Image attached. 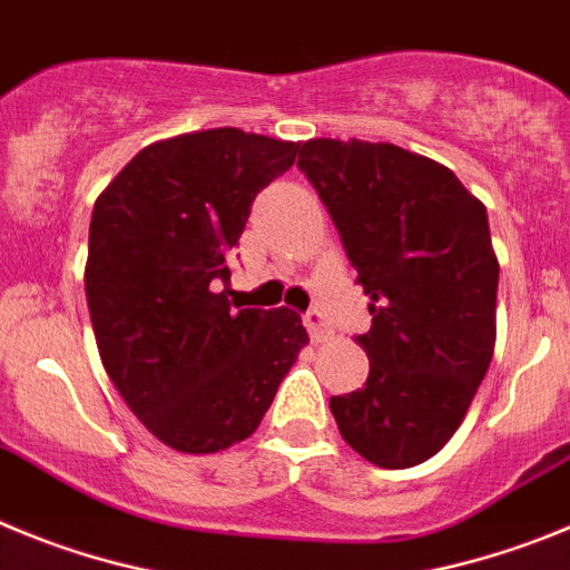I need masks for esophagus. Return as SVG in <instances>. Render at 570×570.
<instances>
[{
	"label": "esophagus",
	"instance_id": "1",
	"mask_svg": "<svg viewBox=\"0 0 570 570\" xmlns=\"http://www.w3.org/2000/svg\"><path fill=\"white\" fill-rule=\"evenodd\" d=\"M305 328H308L311 340L314 342H328L331 336H334V331L328 328V322H325V316H322L320 311H308V314H305Z\"/></svg>",
	"mask_w": 570,
	"mask_h": 570
}]
</instances>
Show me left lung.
Returning a JSON list of instances; mask_svg holds the SVG:
<instances>
[{
	"label": "left lung",
	"instance_id": "left-lung-1",
	"mask_svg": "<svg viewBox=\"0 0 570 570\" xmlns=\"http://www.w3.org/2000/svg\"><path fill=\"white\" fill-rule=\"evenodd\" d=\"M296 165L374 316L356 340L365 385L331 396V414L362 460L420 465L454 436L491 365L500 262L485 205L451 168L391 142L308 139Z\"/></svg>",
	"mask_w": 570,
	"mask_h": 570
}]
</instances>
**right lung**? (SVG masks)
Instances as JSON below:
<instances>
[{
	"label": "right lung",
	"instance_id": "1",
	"mask_svg": "<svg viewBox=\"0 0 570 570\" xmlns=\"http://www.w3.org/2000/svg\"><path fill=\"white\" fill-rule=\"evenodd\" d=\"M299 142L210 128L148 145L90 216L85 296L99 356L159 442L216 454L248 440L299 351L288 308L230 311L228 254Z\"/></svg>",
	"mask_w": 570,
	"mask_h": 570
}]
</instances>
